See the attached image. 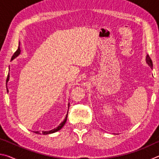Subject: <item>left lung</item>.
Returning <instances> with one entry per match:
<instances>
[{"label": "left lung", "mask_w": 159, "mask_h": 159, "mask_svg": "<svg viewBox=\"0 0 159 159\" xmlns=\"http://www.w3.org/2000/svg\"><path fill=\"white\" fill-rule=\"evenodd\" d=\"M146 62H147V64H148V65L150 66V68L152 69V67H153L152 61V60H151L150 57L148 55H147V57H146Z\"/></svg>", "instance_id": "1"}]
</instances>
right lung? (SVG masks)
I'll list each match as a JSON object with an SVG mask.
<instances>
[{"mask_svg": "<svg viewBox=\"0 0 159 159\" xmlns=\"http://www.w3.org/2000/svg\"><path fill=\"white\" fill-rule=\"evenodd\" d=\"M21 53V50H20V44H19V47H18V49L16 50V52L14 53V55H12V57L11 58V60H13L14 59H15L17 57H18L19 55H20ZM9 71H10V68H9ZM10 79V74L8 73V75H7V80H6V88H7V92L8 93V89H7V82H8V80ZM69 102L68 104V111H67V114L66 115V117L65 118H64V120H63L62 122H61L60 125H59L57 128H54L52 129V130H49V131H42V132H39V131H34V133H36V134H52V133H56V132H57L58 130H61V128H62L63 126L64 125V124H65L66 122V119H67V115H68V111H69Z\"/></svg>", "mask_w": 159, "mask_h": 159, "instance_id": "right-lung-1", "label": "right lung"}]
</instances>
